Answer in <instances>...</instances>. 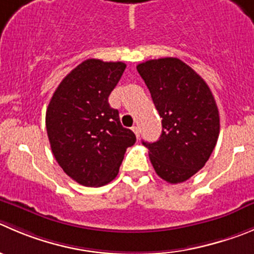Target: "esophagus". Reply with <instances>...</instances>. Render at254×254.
Returning a JSON list of instances; mask_svg holds the SVG:
<instances>
[{"label": "esophagus", "mask_w": 254, "mask_h": 254, "mask_svg": "<svg viewBox=\"0 0 254 254\" xmlns=\"http://www.w3.org/2000/svg\"><path fill=\"white\" fill-rule=\"evenodd\" d=\"M132 131L134 132V134H136V137H137V138H138V137H139V129H138V127H137V126H133V127H132Z\"/></svg>", "instance_id": "obj_1"}]
</instances>
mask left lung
Segmentation results:
<instances>
[{
	"label": "left lung",
	"mask_w": 254,
	"mask_h": 254,
	"mask_svg": "<svg viewBox=\"0 0 254 254\" xmlns=\"http://www.w3.org/2000/svg\"><path fill=\"white\" fill-rule=\"evenodd\" d=\"M137 71L162 118L158 141L143 142L152 166L166 182H185L204 167L218 139L213 95L204 79L178 59L149 60Z\"/></svg>",
	"instance_id": "left-lung-1"
}]
</instances>
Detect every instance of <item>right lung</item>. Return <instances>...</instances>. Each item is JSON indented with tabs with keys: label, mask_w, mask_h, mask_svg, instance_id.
I'll return each mask as SVG.
<instances>
[{
	"label": "right lung",
	"mask_w": 254,
	"mask_h": 254,
	"mask_svg": "<svg viewBox=\"0 0 254 254\" xmlns=\"http://www.w3.org/2000/svg\"><path fill=\"white\" fill-rule=\"evenodd\" d=\"M126 69L123 62L89 59L59 84L46 111L51 149L67 176L86 187L115 180L136 136L108 103Z\"/></svg>",
	"instance_id": "1"
}]
</instances>
